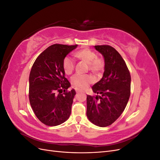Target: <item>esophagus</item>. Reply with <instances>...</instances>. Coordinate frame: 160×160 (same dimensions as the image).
<instances>
[{"label": "esophagus", "mask_w": 160, "mask_h": 160, "mask_svg": "<svg viewBox=\"0 0 160 160\" xmlns=\"http://www.w3.org/2000/svg\"><path fill=\"white\" fill-rule=\"evenodd\" d=\"M75 90H76V92H77V93H78V92H80V90H79V89H76Z\"/></svg>", "instance_id": "obj_1"}]
</instances>
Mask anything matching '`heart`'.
Wrapping results in <instances>:
<instances>
[{"label":"heart","instance_id":"1","mask_svg":"<svg viewBox=\"0 0 160 160\" xmlns=\"http://www.w3.org/2000/svg\"><path fill=\"white\" fill-rule=\"evenodd\" d=\"M75 57L88 64V70L95 75H99L104 70L105 61L98 57L97 53L89 49H81L75 52ZM75 61L69 57H66L62 61V68L66 75H71L75 69ZM93 77L90 75H75L72 77L71 81L72 86L77 89H84L93 82Z\"/></svg>","mask_w":160,"mask_h":160}]
</instances>
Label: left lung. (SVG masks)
Instances as JSON below:
<instances>
[{"label": "left lung", "mask_w": 160, "mask_h": 160, "mask_svg": "<svg viewBox=\"0 0 160 160\" xmlns=\"http://www.w3.org/2000/svg\"><path fill=\"white\" fill-rule=\"evenodd\" d=\"M94 47L104 57L105 71L102 79L92 87L98 95H87V116L93 124L107 127L118 119L126 107L131 93V75L125 61L113 47Z\"/></svg>", "instance_id": "8db88e82"}]
</instances>
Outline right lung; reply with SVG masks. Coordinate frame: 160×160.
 Segmentation results:
<instances>
[{
	"label": "right lung",
	"mask_w": 160,
	"mask_h": 160,
	"mask_svg": "<svg viewBox=\"0 0 160 160\" xmlns=\"http://www.w3.org/2000/svg\"><path fill=\"white\" fill-rule=\"evenodd\" d=\"M77 46L52 45L38 56L31 68L30 104L37 118L49 126L64 123L71 115L76 93L67 91L71 84L65 77L62 61Z\"/></svg>",
	"instance_id": "right-lung-1"
}]
</instances>
